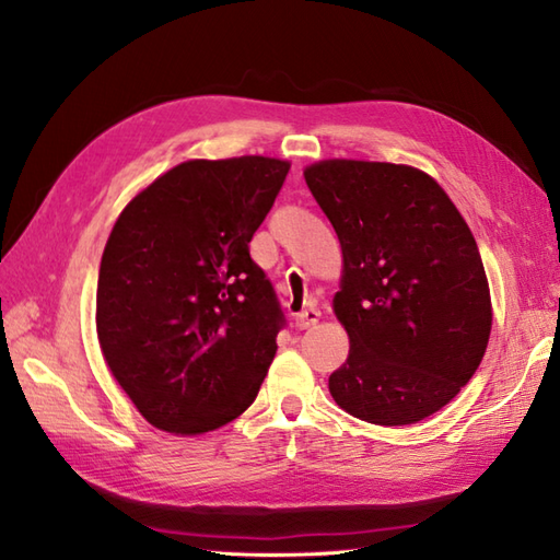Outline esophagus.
<instances>
[{
    "mask_svg": "<svg viewBox=\"0 0 560 560\" xmlns=\"http://www.w3.org/2000/svg\"><path fill=\"white\" fill-rule=\"evenodd\" d=\"M319 317H323V313L317 311V307H307V311L295 315V327L299 329H311L319 323Z\"/></svg>",
    "mask_w": 560,
    "mask_h": 560,
    "instance_id": "34e87169",
    "label": "esophagus"
}]
</instances>
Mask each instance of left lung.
<instances>
[{"label":"left lung","instance_id":"left-lung-1","mask_svg":"<svg viewBox=\"0 0 560 560\" xmlns=\"http://www.w3.org/2000/svg\"><path fill=\"white\" fill-rule=\"evenodd\" d=\"M335 225V315L349 359L329 375L339 407L409 425L459 395L489 347L493 307L477 241L431 175L404 163L327 159L303 171Z\"/></svg>","mask_w":560,"mask_h":560}]
</instances>
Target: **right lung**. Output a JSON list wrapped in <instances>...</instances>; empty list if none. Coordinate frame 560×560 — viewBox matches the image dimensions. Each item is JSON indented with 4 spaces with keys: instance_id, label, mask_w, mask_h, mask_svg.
Returning <instances> with one entry per match:
<instances>
[{
    "instance_id": "1",
    "label": "right lung",
    "mask_w": 560,
    "mask_h": 560,
    "mask_svg": "<svg viewBox=\"0 0 560 560\" xmlns=\"http://www.w3.org/2000/svg\"><path fill=\"white\" fill-rule=\"evenodd\" d=\"M289 168L271 156L185 161L113 225L98 343L117 385L165 433L217 431L257 397L283 315L249 241Z\"/></svg>"
}]
</instances>
